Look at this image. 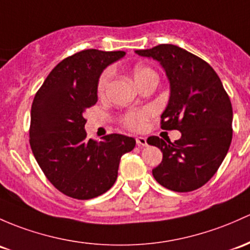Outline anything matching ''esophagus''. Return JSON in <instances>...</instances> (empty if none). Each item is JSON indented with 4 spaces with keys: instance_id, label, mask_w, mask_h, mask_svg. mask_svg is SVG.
Listing matches in <instances>:
<instances>
[{
    "instance_id": "esophagus-1",
    "label": "esophagus",
    "mask_w": 250,
    "mask_h": 250,
    "mask_svg": "<svg viewBox=\"0 0 250 250\" xmlns=\"http://www.w3.org/2000/svg\"><path fill=\"white\" fill-rule=\"evenodd\" d=\"M136 144L140 146H146L147 145V140L146 138H144V136H136Z\"/></svg>"
}]
</instances>
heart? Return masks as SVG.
<instances>
[{"label":"heart","mask_w":250,"mask_h":250,"mask_svg":"<svg viewBox=\"0 0 250 250\" xmlns=\"http://www.w3.org/2000/svg\"><path fill=\"white\" fill-rule=\"evenodd\" d=\"M133 75L136 83H138L139 81L151 77V75H156V73H154L151 68L146 67V65L138 64L134 67ZM112 77H114V69H112V68H106V69L102 73L101 77L98 79V83H97V91H98L99 96H104V94L106 93L107 88H109L110 86V83H111ZM148 117L149 110H134V111H129L128 114H125V116H123L122 123L125 128H128V129L139 132V130H143L144 128H145Z\"/></svg>","instance_id":"obj_1"}]
</instances>
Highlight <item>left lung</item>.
<instances>
[{"instance_id":"1","label":"left lung","mask_w":250,"mask_h":250,"mask_svg":"<svg viewBox=\"0 0 250 250\" xmlns=\"http://www.w3.org/2000/svg\"><path fill=\"white\" fill-rule=\"evenodd\" d=\"M160 63L170 83V98L160 128L177 129L175 143L149 136L148 145L163 152L152 170L163 187L185 193L202 187L217 172L232 139V106L217 73L206 61L172 44L136 50Z\"/></svg>"}]
</instances>
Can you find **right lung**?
Returning a JSON list of instances; mask_svg holds the SVG:
<instances>
[{
	"instance_id": "1",
	"label": "right lung",
	"mask_w": 250,
	"mask_h": 250,
	"mask_svg": "<svg viewBox=\"0 0 250 250\" xmlns=\"http://www.w3.org/2000/svg\"><path fill=\"white\" fill-rule=\"evenodd\" d=\"M125 51L88 49L61 61L36 93L31 107L30 145L44 175L64 195L88 200L114 186L121 157L135 139L109 134L87 139L86 109L98 101L102 72Z\"/></svg>"
}]
</instances>
